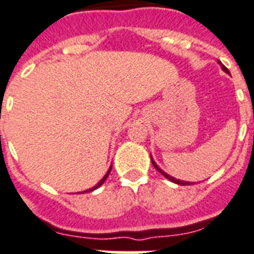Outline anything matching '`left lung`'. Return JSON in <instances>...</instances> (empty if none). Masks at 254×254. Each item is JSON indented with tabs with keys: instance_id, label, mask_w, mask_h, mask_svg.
I'll use <instances>...</instances> for the list:
<instances>
[{
	"instance_id": "obj_1",
	"label": "left lung",
	"mask_w": 254,
	"mask_h": 254,
	"mask_svg": "<svg viewBox=\"0 0 254 254\" xmlns=\"http://www.w3.org/2000/svg\"><path fill=\"white\" fill-rule=\"evenodd\" d=\"M219 64H220V66H222V69H223L224 71H226V73H228V74H230V71H228V69H227V67L224 66V65H222V63H220V61H219ZM151 163H152V166L155 167L156 170L159 171V172H160V174L163 175V176L166 177V179H168V180H170V181H172V183H175V184H179V185H190V184H191V183H189V181L177 180V179H175V177L170 176V175H167L166 172H164V171H163V170H160L159 167H158V164H156V163L154 162V160H152V158H151Z\"/></svg>"
}]
</instances>
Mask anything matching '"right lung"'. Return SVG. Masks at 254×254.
Returning a JSON list of instances; mask_svg holds the SVG:
<instances>
[{
	"instance_id": "add662e5",
	"label": "right lung",
	"mask_w": 254,
	"mask_h": 254,
	"mask_svg": "<svg viewBox=\"0 0 254 254\" xmlns=\"http://www.w3.org/2000/svg\"><path fill=\"white\" fill-rule=\"evenodd\" d=\"M111 170H112V167H109V170H108V172H107V174H106V176L103 177L102 180L99 181L98 184L95 185V187H94V188H91V189H88V190H84V193H86V191H92V190H95V189H98V188H99V187H100V185H103V183H104V181H106V180H107V177H108V175H109V172H111Z\"/></svg>"
}]
</instances>
